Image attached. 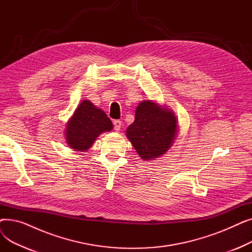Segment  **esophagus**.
Returning <instances> with one entry per match:
<instances>
[{
	"label": "esophagus",
	"instance_id": "obj_1",
	"mask_svg": "<svg viewBox=\"0 0 252 252\" xmlns=\"http://www.w3.org/2000/svg\"><path fill=\"white\" fill-rule=\"evenodd\" d=\"M113 126H114V129H115L116 131H118L119 129H121L123 124H122L121 121H118V119H116V121L113 122Z\"/></svg>",
	"mask_w": 252,
	"mask_h": 252
}]
</instances>
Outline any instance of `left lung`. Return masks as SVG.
I'll return each mask as SVG.
<instances>
[{
	"instance_id": "left-lung-1",
	"label": "left lung",
	"mask_w": 252,
	"mask_h": 252,
	"mask_svg": "<svg viewBox=\"0 0 252 252\" xmlns=\"http://www.w3.org/2000/svg\"><path fill=\"white\" fill-rule=\"evenodd\" d=\"M177 123L170 109L150 100L142 101L135 122L126 128V137L142 159L152 160L171 147L178 134Z\"/></svg>"
}]
</instances>
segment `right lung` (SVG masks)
I'll use <instances>...</instances> for the list:
<instances>
[{
	"label": "right lung",
	"instance_id": "obj_1",
	"mask_svg": "<svg viewBox=\"0 0 252 252\" xmlns=\"http://www.w3.org/2000/svg\"><path fill=\"white\" fill-rule=\"evenodd\" d=\"M112 128L106 113L89 100H84L66 124L65 138L71 149L84 152L92 147L99 135Z\"/></svg>",
	"mask_w": 252,
	"mask_h": 252
}]
</instances>
